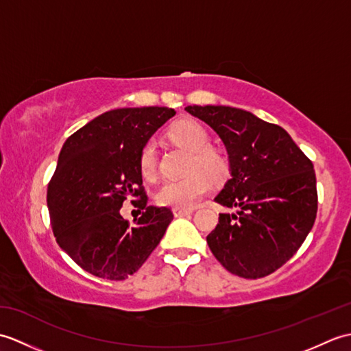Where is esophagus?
I'll return each instance as SVG.
<instances>
[{
  "instance_id": "1",
  "label": "esophagus",
  "mask_w": 351,
  "mask_h": 351,
  "mask_svg": "<svg viewBox=\"0 0 351 351\" xmlns=\"http://www.w3.org/2000/svg\"><path fill=\"white\" fill-rule=\"evenodd\" d=\"M191 213H193V210H182V208H173L175 217H184V215H189Z\"/></svg>"
}]
</instances>
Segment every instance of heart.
I'll return each instance as SVG.
<instances>
[{
	"label": "heart",
	"mask_w": 351,
	"mask_h": 351,
	"mask_svg": "<svg viewBox=\"0 0 351 351\" xmlns=\"http://www.w3.org/2000/svg\"><path fill=\"white\" fill-rule=\"evenodd\" d=\"M170 137L176 143L195 152L190 162L191 173L181 180L164 181L156 193V200L164 206L191 210L211 189L213 180H220L226 171L221 156L210 146V134L196 121H181L170 130ZM140 173L145 180H155L158 173V151L154 140L141 147L138 156Z\"/></svg>",
	"instance_id": "heart-1"
}]
</instances>
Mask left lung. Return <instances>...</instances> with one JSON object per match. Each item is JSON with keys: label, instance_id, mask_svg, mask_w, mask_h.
Masks as SVG:
<instances>
[{"label": "left lung", "instance_id": "1", "mask_svg": "<svg viewBox=\"0 0 351 351\" xmlns=\"http://www.w3.org/2000/svg\"><path fill=\"white\" fill-rule=\"evenodd\" d=\"M219 134L230 180L215 202L238 208L220 214L206 237L213 255L232 274L258 279L278 270L306 240L317 217L312 161L279 125L225 106H189Z\"/></svg>", "mask_w": 351, "mask_h": 351}]
</instances>
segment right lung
Listing matches in <instances>:
<instances>
[{
	"mask_svg": "<svg viewBox=\"0 0 351 351\" xmlns=\"http://www.w3.org/2000/svg\"><path fill=\"white\" fill-rule=\"evenodd\" d=\"M176 113L167 107L117 108L64 141L48 184V210L58 245L93 276L123 280L158 245L173 214L147 205L140 151ZM128 197L144 210L134 225L120 215Z\"/></svg>",
	"mask_w": 351,
	"mask_h": 351,
	"instance_id": "right-lung-1",
	"label": "right lung"
}]
</instances>
